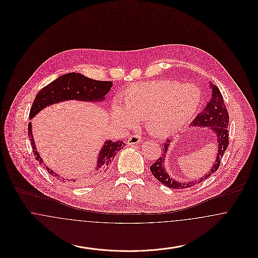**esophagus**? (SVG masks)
<instances>
[{
  "label": "esophagus",
  "mask_w": 258,
  "mask_h": 258,
  "mask_svg": "<svg viewBox=\"0 0 258 258\" xmlns=\"http://www.w3.org/2000/svg\"><path fill=\"white\" fill-rule=\"evenodd\" d=\"M141 140H142V138H141V136L139 135H132L130 138H128V144L130 145H135V144H138V143H140L141 142Z\"/></svg>",
  "instance_id": "obj_1"
}]
</instances>
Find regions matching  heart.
<instances>
[{"instance_id":"1","label":"heart","mask_w":258,"mask_h":258,"mask_svg":"<svg viewBox=\"0 0 258 258\" xmlns=\"http://www.w3.org/2000/svg\"><path fill=\"white\" fill-rule=\"evenodd\" d=\"M123 102L112 105L115 120L124 128L144 120L148 132L157 136L171 135L189 123L202 102L198 87L178 81L156 80L133 84L123 93Z\"/></svg>"}]
</instances>
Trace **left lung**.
Returning a JSON list of instances; mask_svg holds the SVG:
<instances>
[{"instance_id": "obj_1", "label": "left lung", "mask_w": 258, "mask_h": 258, "mask_svg": "<svg viewBox=\"0 0 258 258\" xmlns=\"http://www.w3.org/2000/svg\"><path fill=\"white\" fill-rule=\"evenodd\" d=\"M209 86L212 89V98L207 103V105L205 106V108L197 115V118L190 124L194 126H206L216 135L217 141H218V153H217L218 155L215 160V163L213 164L212 168L209 170V172L204 174L203 177H201L197 181L181 183L172 179V177H170L169 174L165 171V168H164L166 153L168 151V147L172 140V139H167L166 142L162 144L161 156L150 166V170L154 175V177L157 180H159L161 184L170 188H175V189L186 188L206 180L213 173L218 170L221 164V159L228 147L229 139H228L227 127L229 123V115L219 88L216 85H213L212 83H210Z\"/></svg>"}]
</instances>
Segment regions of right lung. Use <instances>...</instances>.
Returning a JSON list of instances; mask_svg holds the SVG:
<instances>
[{"label": "right lung", "mask_w": 258, "mask_h": 258, "mask_svg": "<svg viewBox=\"0 0 258 258\" xmlns=\"http://www.w3.org/2000/svg\"><path fill=\"white\" fill-rule=\"evenodd\" d=\"M111 81H98L95 79H91L89 77L84 76L83 74H63L51 82L47 86L43 87L37 93L33 105L30 110L29 118L33 119L38 112L45 108L46 106L52 105L54 103H58L66 100H80V101H91V102H98L104 100V97L108 94L112 87ZM28 135L32 144L33 152L35 154L36 160L39 161V163H43V160L40 158L39 154L37 153V148L35 145L34 137L32 134V123H28ZM124 143L123 141H115L106 140L103 146L101 148L98 154L97 160V166L95 171L89 175L88 179H64L59 174L55 173L52 169L45 167L47 172L53 177H57L59 180L62 182H71L74 184H84V182H88L92 179H96L102 175H104L108 171L110 167L111 162L114 160L117 153L123 147ZM45 166V164H43Z\"/></svg>", "instance_id": "right-lung-1"}]
</instances>
